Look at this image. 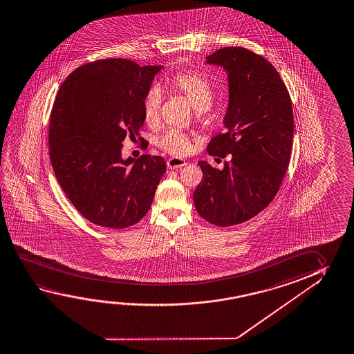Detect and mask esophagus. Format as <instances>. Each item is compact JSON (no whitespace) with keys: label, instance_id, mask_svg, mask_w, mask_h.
Returning a JSON list of instances; mask_svg holds the SVG:
<instances>
[{"label":"esophagus","instance_id":"1","mask_svg":"<svg viewBox=\"0 0 354 354\" xmlns=\"http://www.w3.org/2000/svg\"><path fill=\"white\" fill-rule=\"evenodd\" d=\"M167 165H168L169 169L174 170V169H179L183 168V167H185L186 162L184 159H181V158L171 157L169 158L168 160H167Z\"/></svg>","mask_w":354,"mask_h":354}]
</instances>
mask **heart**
Listing matches in <instances>:
<instances>
[{
	"label": "heart",
	"instance_id": "heart-1",
	"mask_svg": "<svg viewBox=\"0 0 354 354\" xmlns=\"http://www.w3.org/2000/svg\"><path fill=\"white\" fill-rule=\"evenodd\" d=\"M174 93L185 97L189 104L198 112H205L209 109L214 99V90L211 82L196 71H183L175 74L168 82ZM162 104V93L160 87L153 86L145 93L143 99V116L147 124L156 126L160 117ZM158 145L162 151L173 156H186L192 151V140L187 134L176 129H170L158 140Z\"/></svg>",
	"mask_w": 354,
	"mask_h": 354
}]
</instances>
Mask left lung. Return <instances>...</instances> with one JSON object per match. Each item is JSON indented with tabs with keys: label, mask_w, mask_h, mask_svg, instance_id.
Listing matches in <instances>:
<instances>
[{
	"label": "left lung",
	"mask_w": 354,
	"mask_h": 354,
	"mask_svg": "<svg viewBox=\"0 0 354 354\" xmlns=\"http://www.w3.org/2000/svg\"><path fill=\"white\" fill-rule=\"evenodd\" d=\"M206 60L225 68L230 87L226 132L211 140L207 153L232 157L222 170L198 162L203 175L194 203L203 220L234 226L253 218L278 194L292 148V106L278 71L259 54L226 47Z\"/></svg>",
	"instance_id": "8db88e82"
}]
</instances>
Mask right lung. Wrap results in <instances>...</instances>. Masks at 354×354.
I'll list each match as a JSON object with an SVG mask.
<instances>
[{
  "label": "right lung",
  "mask_w": 354,
  "mask_h": 354,
  "mask_svg": "<svg viewBox=\"0 0 354 354\" xmlns=\"http://www.w3.org/2000/svg\"><path fill=\"white\" fill-rule=\"evenodd\" d=\"M160 69L96 60L74 70L54 100L48 134L54 174L70 203L97 226L121 230L140 222L165 173L159 156L123 160L121 151L124 138L140 134L143 99Z\"/></svg>",
  "instance_id": "obj_1"
}]
</instances>
